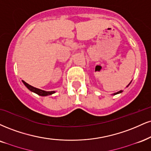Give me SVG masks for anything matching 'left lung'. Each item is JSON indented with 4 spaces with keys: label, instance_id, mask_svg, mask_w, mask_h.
<instances>
[{
    "label": "left lung",
    "instance_id": "8db88e82",
    "mask_svg": "<svg viewBox=\"0 0 151 151\" xmlns=\"http://www.w3.org/2000/svg\"><path fill=\"white\" fill-rule=\"evenodd\" d=\"M122 91H118V92H117V93H114V95H116V94H118V93H122Z\"/></svg>",
    "mask_w": 151,
    "mask_h": 151
}]
</instances>
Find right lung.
I'll return each instance as SVG.
<instances>
[{
  "label": "right lung",
  "mask_w": 151,
  "mask_h": 151,
  "mask_svg": "<svg viewBox=\"0 0 151 151\" xmlns=\"http://www.w3.org/2000/svg\"><path fill=\"white\" fill-rule=\"evenodd\" d=\"M22 82L24 83V84L27 86V88H28V89H29L31 91L37 93L38 95H39V96H48V95H51V94L55 93V91H46L39 89V88H35V87H34V86H31V85H29V84H28V83H26L24 81H23V80H22Z\"/></svg>",
  "instance_id": "add662e5"
}]
</instances>
